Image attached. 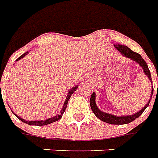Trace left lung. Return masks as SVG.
Masks as SVG:
<instances>
[{
  "label": "left lung",
  "instance_id": "obj_1",
  "mask_svg": "<svg viewBox=\"0 0 158 158\" xmlns=\"http://www.w3.org/2000/svg\"><path fill=\"white\" fill-rule=\"evenodd\" d=\"M115 48L120 52L124 56L127 57V58H130L132 60H135V62H137L138 64H139V65L143 68L144 74L148 76V78L150 79V81L152 84V78H151V73L150 70L148 67V64L146 63L144 60L143 59L142 56H140L139 53L133 52L131 49L126 47V46L120 45V44H116L115 45ZM153 94V88L152 90V95ZM152 97V96H151ZM95 98H96V94L95 93H93L90 98V106H91V109L93 110V112L94 113V115H96L97 117L100 119L101 120L104 121L108 124H111V125H125V124H129V123L132 122L133 120H135V119H137L138 117H139L140 115H142V113L144 111V110L148 106L150 102V100L152 98H150V100L148 101L144 107L142 108L139 112L135 113L134 115H123V116H116V115H111L109 113H106L102 111L101 110H99L98 107L97 106L96 102H95Z\"/></svg>",
  "mask_w": 158,
  "mask_h": 158
}]
</instances>
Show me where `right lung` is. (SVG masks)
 I'll return each mask as SVG.
<instances>
[{
    "label": "right lung",
    "mask_w": 158,
    "mask_h": 158,
    "mask_svg": "<svg viewBox=\"0 0 158 158\" xmlns=\"http://www.w3.org/2000/svg\"><path fill=\"white\" fill-rule=\"evenodd\" d=\"M28 53V52H25L24 54L22 55V56H20L19 57L18 59L16 60V61H17V60H19L21 58H23V57L25 56V55H27ZM77 88H78V86L74 87L73 89H71L69 92H68V95H67L66 98H65V101H64V105H63V108H62V110H60V113L59 115H55V116H53V117L48 118V119H47V120H33V121H28V120H24V119H22V118H20L17 115H15V114L14 112L13 113L16 115V116H17V118H19V120H20L22 122L26 123V124H28V125H48V124H51V123L55 122V121H57V120H60V119L62 117L63 113L64 112V110H65V109H66L67 104H68V101H69V99L70 98V97H71L72 94H74V92L76 90ZM0 89H1V84H0Z\"/></svg>",
    "instance_id": "1"
}]
</instances>
